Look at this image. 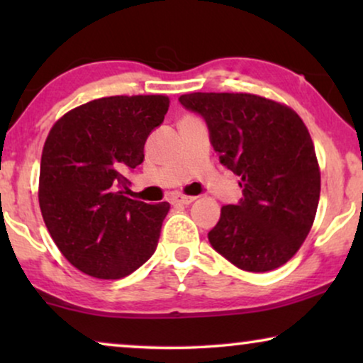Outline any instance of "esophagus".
Segmentation results:
<instances>
[{
  "label": "esophagus",
  "mask_w": 363,
  "mask_h": 363,
  "mask_svg": "<svg viewBox=\"0 0 363 363\" xmlns=\"http://www.w3.org/2000/svg\"><path fill=\"white\" fill-rule=\"evenodd\" d=\"M196 198L195 196H183V195H177L173 196V203H177V205H190V203L195 201Z\"/></svg>",
  "instance_id": "34e87169"
}]
</instances>
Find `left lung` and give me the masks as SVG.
I'll return each instance as SVG.
<instances>
[{
    "instance_id": "left-lung-1",
    "label": "left lung",
    "mask_w": 363,
    "mask_h": 363,
    "mask_svg": "<svg viewBox=\"0 0 363 363\" xmlns=\"http://www.w3.org/2000/svg\"><path fill=\"white\" fill-rule=\"evenodd\" d=\"M178 101L203 117L220 162L241 178V200L223 206L208 233L213 250L250 272L282 266L309 235L319 205L320 172L304 122L252 94L195 92Z\"/></svg>"
}]
</instances>
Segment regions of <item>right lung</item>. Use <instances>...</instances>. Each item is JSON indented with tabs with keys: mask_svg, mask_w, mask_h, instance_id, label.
Here are the masks:
<instances>
[{
	"mask_svg": "<svg viewBox=\"0 0 363 363\" xmlns=\"http://www.w3.org/2000/svg\"><path fill=\"white\" fill-rule=\"evenodd\" d=\"M165 96L102 97L54 123L43 148L39 206L62 256L99 279L132 274L157 250L170 205L130 198L127 173L162 125Z\"/></svg>",
	"mask_w": 363,
	"mask_h": 363,
	"instance_id": "right-lung-1",
	"label": "right lung"
}]
</instances>
